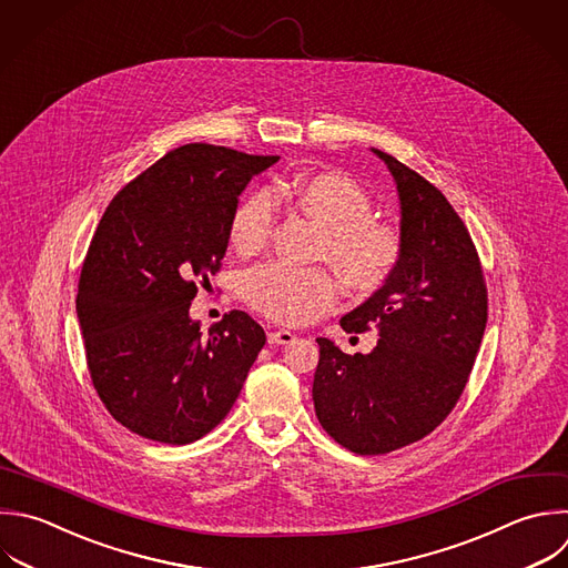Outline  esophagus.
<instances>
[{
	"mask_svg": "<svg viewBox=\"0 0 568 568\" xmlns=\"http://www.w3.org/2000/svg\"><path fill=\"white\" fill-rule=\"evenodd\" d=\"M295 339V335L291 331H271L268 333V344H291Z\"/></svg>",
	"mask_w": 568,
	"mask_h": 568,
	"instance_id": "obj_1",
	"label": "esophagus"
}]
</instances>
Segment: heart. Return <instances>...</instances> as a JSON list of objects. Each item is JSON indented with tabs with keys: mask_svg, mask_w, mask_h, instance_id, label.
Wrapping results in <instances>:
<instances>
[{
	"mask_svg": "<svg viewBox=\"0 0 568 568\" xmlns=\"http://www.w3.org/2000/svg\"><path fill=\"white\" fill-rule=\"evenodd\" d=\"M271 196L291 200L322 226L320 255L357 291L379 288L402 257V233L371 215L368 193L335 171L300 173L277 184ZM275 204L264 193L244 197L229 222L231 246L242 255L262 251L271 237ZM244 297L280 322H308L339 297V280L326 268H295L282 262L257 266L244 277Z\"/></svg>",
	"mask_w": 568,
	"mask_h": 568,
	"instance_id": "obj_1",
	"label": "heart"
}]
</instances>
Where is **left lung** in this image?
Here are the masks:
<instances>
[{"instance_id": "8db88e82", "label": "left lung", "mask_w": 568, "mask_h": 568, "mask_svg": "<svg viewBox=\"0 0 568 568\" xmlns=\"http://www.w3.org/2000/svg\"><path fill=\"white\" fill-rule=\"evenodd\" d=\"M399 197L402 257L382 288L346 313V333L377 331L371 353L317 337L313 404L324 430L357 455L426 437L457 404L486 328L475 244L448 200L393 155L371 149Z\"/></svg>"}]
</instances>
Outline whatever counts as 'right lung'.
<instances>
[{
	"instance_id": "add662e5",
	"label": "right lung",
	"mask_w": 568,
	"mask_h": 568,
	"mask_svg": "<svg viewBox=\"0 0 568 568\" xmlns=\"http://www.w3.org/2000/svg\"><path fill=\"white\" fill-rule=\"evenodd\" d=\"M277 155L186 144L129 182L89 246L78 317L93 386L129 430L191 444L233 408L264 328L231 311L209 335L189 315L220 271L237 197Z\"/></svg>"
}]
</instances>
